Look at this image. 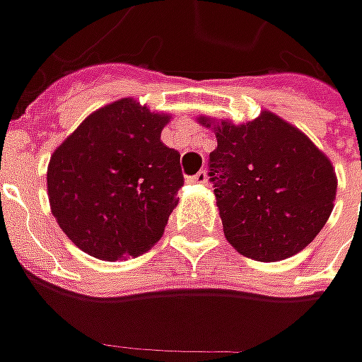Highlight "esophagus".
Wrapping results in <instances>:
<instances>
[{
    "instance_id": "34e87169",
    "label": "esophagus",
    "mask_w": 362,
    "mask_h": 362,
    "mask_svg": "<svg viewBox=\"0 0 362 362\" xmlns=\"http://www.w3.org/2000/svg\"><path fill=\"white\" fill-rule=\"evenodd\" d=\"M189 183H199V185H203V183H207V173L205 171H199V173H195L193 177H187Z\"/></svg>"
}]
</instances>
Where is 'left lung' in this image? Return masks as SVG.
Returning <instances> with one entry per match:
<instances>
[{
    "mask_svg": "<svg viewBox=\"0 0 362 362\" xmlns=\"http://www.w3.org/2000/svg\"><path fill=\"white\" fill-rule=\"evenodd\" d=\"M199 122L216 131L209 179L228 242L257 262L304 250L334 207L337 175L327 155L270 110L243 124Z\"/></svg>",
    "mask_w": 362,
    "mask_h": 362,
    "instance_id": "8db88e82",
    "label": "left lung"
}]
</instances>
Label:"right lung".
Returning <instances> with one entry per match:
<instances>
[{
  "mask_svg": "<svg viewBox=\"0 0 362 362\" xmlns=\"http://www.w3.org/2000/svg\"><path fill=\"white\" fill-rule=\"evenodd\" d=\"M169 115L120 98L82 120L48 165L62 231L88 256L117 262L159 242L183 187L181 155L165 146Z\"/></svg>",
  "mask_w": 362,
  "mask_h": 362,
  "instance_id": "1",
  "label": "right lung"
}]
</instances>
